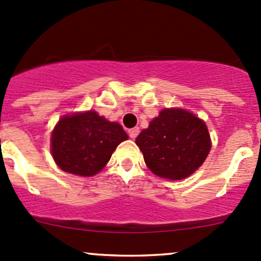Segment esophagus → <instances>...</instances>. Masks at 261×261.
Segmentation results:
<instances>
[{"label":"esophagus","instance_id":"1","mask_svg":"<svg viewBox=\"0 0 261 261\" xmlns=\"http://www.w3.org/2000/svg\"><path fill=\"white\" fill-rule=\"evenodd\" d=\"M128 134H129V137L132 139H136L137 137H138V134H139V128L138 127L132 128V129L128 130Z\"/></svg>","mask_w":261,"mask_h":261}]
</instances>
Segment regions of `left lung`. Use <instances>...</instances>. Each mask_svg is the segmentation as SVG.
Instances as JSON below:
<instances>
[{
	"label": "left lung",
	"mask_w": 261,
	"mask_h": 261,
	"mask_svg": "<svg viewBox=\"0 0 261 261\" xmlns=\"http://www.w3.org/2000/svg\"><path fill=\"white\" fill-rule=\"evenodd\" d=\"M144 162L158 176L182 180L197 170L211 150L206 124L181 108L163 110L137 137Z\"/></svg>",
	"instance_id": "obj_1"
}]
</instances>
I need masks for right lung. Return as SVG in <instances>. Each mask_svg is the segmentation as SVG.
<instances>
[{
    "label": "right lung",
    "mask_w": 261,
    "mask_h": 261,
    "mask_svg": "<svg viewBox=\"0 0 261 261\" xmlns=\"http://www.w3.org/2000/svg\"><path fill=\"white\" fill-rule=\"evenodd\" d=\"M128 139L122 125L95 111L64 116L51 134V154L64 171L92 176L105 168L117 145Z\"/></svg>",
    "instance_id": "add662e5"
}]
</instances>
